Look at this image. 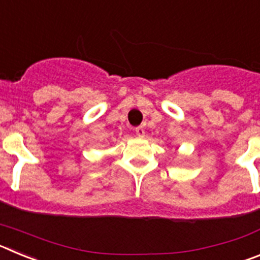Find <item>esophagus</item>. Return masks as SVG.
<instances>
[{
	"label": "esophagus",
	"instance_id": "34e87169",
	"mask_svg": "<svg viewBox=\"0 0 260 260\" xmlns=\"http://www.w3.org/2000/svg\"><path fill=\"white\" fill-rule=\"evenodd\" d=\"M135 134H137L138 138H144V135H146V132H144V128L142 127V126H139V127L135 128Z\"/></svg>",
	"mask_w": 260,
	"mask_h": 260
}]
</instances>
